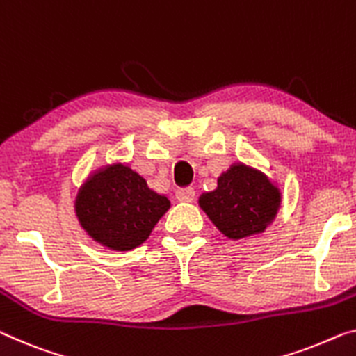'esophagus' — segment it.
<instances>
[{
    "instance_id": "34e87169",
    "label": "esophagus",
    "mask_w": 356,
    "mask_h": 356,
    "mask_svg": "<svg viewBox=\"0 0 356 356\" xmlns=\"http://www.w3.org/2000/svg\"><path fill=\"white\" fill-rule=\"evenodd\" d=\"M177 199L179 202H194L195 199V191L193 188H186V189H179L177 193Z\"/></svg>"
}]
</instances>
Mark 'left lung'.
<instances>
[{
    "label": "left lung",
    "mask_w": 356,
    "mask_h": 356,
    "mask_svg": "<svg viewBox=\"0 0 356 356\" xmlns=\"http://www.w3.org/2000/svg\"><path fill=\"white\" fill-rule=\"evenodd\" d=\"M280 191L264 173L235 163L218 178V188L202 194L200 209L226 237L232 240L261 234L275 218Z\"/></svg>",
    "instance_id": "left-lung-1"
}]
</instances>
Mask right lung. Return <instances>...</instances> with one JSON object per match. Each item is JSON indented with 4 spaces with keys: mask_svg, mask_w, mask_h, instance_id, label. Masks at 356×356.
Instances as JSON below:
<instances>
[{
    "mask_svg": "<svg viewBox=\"0 0 356 356\" xmlns=\"http://www.w3.org/2000/svg\"><path fill=\"white\" fill-rule=\"evenodd\" d=\"M170 200L147 188L143 177L122 163L95 172L79 189L76 216L103 247L134 250L149 237Z\"/></svg>",
    "mask_w": 356,
    "mask_h": 356,
    "instance_id": "1",
    "label": "right lung"
}]
</instances>
